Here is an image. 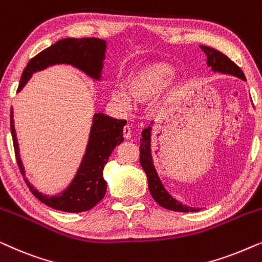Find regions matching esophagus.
Wrapping results in <instances>:
<instances>
[{
  "label": "esophagus",
  "mask_w": 262,
  "mask_h": 262,
  "mask_svg": "<svg viewBox=\"0 0 262 262\" xmlns=\"http://www.w3.org/2000/svg\"><path fill=\"white\" fill-rule=\"evenodd\" d=\"M123 136H124V138H126V139H130L131 138V128H130V126H128V125H126V126H124V128H123Z\"/></svg>",
  "instance_id": "34e87169"
}]
</instances>
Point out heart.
<instances>
[{
    "mask_svg": "<svg viewBox=\"0 0 262 262\" xmlns=\"http://www.w3.org/2000/svg\"><path fill=\"white\" fill-rule=\"evenodd\" d=\"M175 69L170 64L164 62H150L142 64L123 78V91H111V99L118 105L126 107L131 101L144 103L151 100L161 91L155 101H167L173 94L175 82L171 80Z\"/></svg>",
    "mask_w": 262,
    "mask_h": 262,
    "instance_id": "b5f03b06",
    "label": "heart"
}]
</instances>
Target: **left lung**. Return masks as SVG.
<instances>
[{
  "label": "left lung",
  "instance_id": "left-lung-1",
  "mask_svg": "<svg viewBox=\"0 0 262 262\" xmlns=\"http://www.w3.org/2000/svg\"><path fill=\"white\" fill-rule=\"evenodd\" d=\"M200 49L203 50V52L207 56V66L211 68V70L214 73H221V74H228L236 76L241 80L246 81L245 74L236 64L232 62L231 59H229L224 53H222L217 50L209 46H200ZM154 123H151V126H148L145 130L142 132L141 138V146H139V162L143 169H144L146 178H148V186L149 191L151 193L152 198L155 199V202L161 205L164 209L170 210V211H177V212H196L199 211V207H191L187 205H184L180 202H178L177 199H174L169 193L167 192V189L164 188L162 181L160 180L159 174L154 166V161L151 156V132H152Z\"/></svg>",
  "mask_w": 262,
  "mask_h": 262
}]
</instances>
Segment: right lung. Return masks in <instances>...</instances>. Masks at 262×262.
Wrapping results in <instances>:
<instances>
[{
	"instance_id": "right-lung-1",
	"label": "right lung",
	"mask_w": 262,
	"mask_h": 262,
	"mask_svg": "<svg viewBox=\"0 0 262 262\" xmlns=\"http://www.w3.org/2000/svg\"><path fill=\"white\" fill-rule=\"evenodd\" d=\"M106 49V40L98 38L60 39L28 62L21 75L17 92L26 85L34 73L56 64H68L82 71L92 80L101 81ZM13 117L12 110L10 131L17 164L31 192L41 203L52 209L76 213L91 210L105 196L107 182L103 179V168L114 148L124 141L123 128L126 125V120L116 119L101 112L95 113L93 116L87 148L74 179L69 186L58 194L48 195L39 192L26 179Z\"/></svg>"
}]
</instances>
